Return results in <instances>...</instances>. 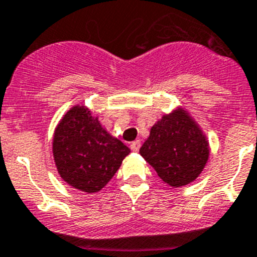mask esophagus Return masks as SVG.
Returning a JSON list of instances; mask_svg holds the SVG:
<instances>
[{
	"label": "esophagus",
	"instance_id": "obj_1",
	"mask_svg": "<svg viewBox=\"0 0 257 257\" xmlns=\"http://www.w3.org/2000/svg\"><path fill=\"white\" fill-rule=\"evenodd\" d=\"M140 146H141L140 140H136V141H134V143H131V144H130L131 150L135 151V153H138V151L140 150Z\"/></svg>",
	"mask_w": 257,
	"mask_h": 257
}]
</instances>
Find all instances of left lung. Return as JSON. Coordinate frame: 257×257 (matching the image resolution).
Wrapping results in <instances>:
<instances>
[{
	"label": "left lung",
	"instance_id": "8db88e82",
	"mask_svg": "<svg viewBox=\"0 0 257 257\" xmlns=\"http://www.w3.org/2000/svg\"><path fill=\"white\" fill-rule=\"evenodd\" d=\"M140 155L164 183L180 188L203 172L209 159V144L194 118L178 107L151 127Z\"/></svg>",
	"mask_w": 257,
	"mask_h": 257
}]
</instances>
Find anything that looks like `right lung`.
<instances>
[{"instance_id": "1", "label": "right lung", "mask_w": 257, "mask_h": 257, "mask_svg": "<svg viewBox=\"0 0 257 257\" xmlns=\"http://www.w3.org/2000/svg\"><path fill=\"white\" fill-rule=\"evenodd\" d=\"M130 153L85 106H73L54 131L53 156L60 178L85 193L99 192Z\"/></svg>"}]
</instances>
